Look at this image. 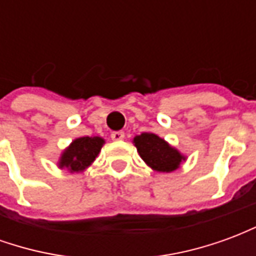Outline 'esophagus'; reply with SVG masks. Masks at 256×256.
Wrapping results in <instances>:
<instances>
[{
  "instance_id": "1",
  "label": "esophagus",
  "mask_w": 256,
  "mask_h": 256,
  "mask_svg": "<svg viewBox=\"0 0 256 256\" xmlns=\"http://www.w3.org/2000/svg\"><path fill=\"white\" fill-rule=\"evenodd\" d=\"M111 138L114 140V141H122V140L124 138V133H123V132H114V133L111 134Z\"/></svg>"
}]
</instances>
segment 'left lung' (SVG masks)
<instances>
[{
  "instance_id": "obj_1",
  "label": "left lung",
  "mask_w": 256,
  "mask_h": 256,
  "mask_svg": "<svg viewBox=\"0 0 256 256\" xmlns=\"http://www.w3.org/2000/svg\"><path fill=\"white\" fill-rule=\"evenodd\" d=\"M138 155L154 172H172L186 160V156L158 134L144 132L133 138Z\"/></svg>"
}]
</instances>
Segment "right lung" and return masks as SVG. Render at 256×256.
Segmentation results:
<instances>
[{"instance_id": "obj_1", "label": "right lung", "mask_w": 256, "mask_h": 256, "mask_svg": "<svg viewBox=\"0 0 256 256\" xmlns=\"http://www.w3.org/2000/svg\"><path fill=\"white\" fill-rule=\"evenodd\" d=\"M104 144H106V140L98 136H94V137L86 136V137L75 138L62 152V155L58 158V167L62 170L67 168L70 172H84L96 160Z\"/></svg>"}]
</instances>
